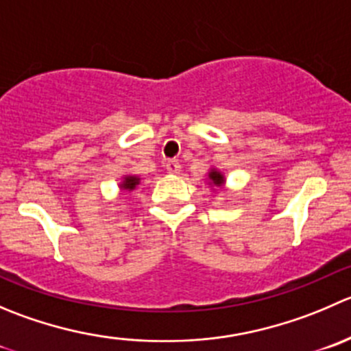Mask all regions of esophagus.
Returning a JSON list of instances; mask_svg holds the SVG:
<instances>
[{
	"label": "esophagus",
	"instance_id": "1",
	"mask_svg": "<svg viewBox=\"0 0 351 351\" xmlns=\"http://www.w3.org/2000/svg\"><path fill=\"white\" fill-rule=\"evenodd\" d=\"M180 169H182V165H180L176 159H169V161L166 162V171L171 173V175H178Z\"/></svg>",
	"mask_w": 351,
	"mask_h": 351
}]
</instances>
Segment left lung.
Returning <instances> with one entry per match:
<instances>
[{"label": "left lung", "instance_id": "1", "mask_svg": "<svg viewBox=\"0 0 351 351\" xmlns=\"http://www.w3.org/2000/svg\"><path fill=\"white\" fill-rule=\"evenodd\" d=\"M209 180H210V183H213L214 186H223V183H224L223 173L217 171V169H210V171H209Z\"/></svg>", "mask_w": 351, "mask_h": 351}]
</instances>
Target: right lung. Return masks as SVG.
<instances>
[{
	"label": "right lung",
	"instance_id": "1",
	"mask_svg": "<svg viewBox=\"0 0 351 351\" xmlns=\"http://www.w3.org/2000/svg\"><path fill=\"white\" fill-rule=\"evenodd\" d=\"M141 183V178L138 176H134V175H127L123 178V182H121L120 189L121 190H127V192H134L135 189H137V185Z\"/></svg>",
	"mask_w": 351,
	"mask_h": 351
}]
</instances>
